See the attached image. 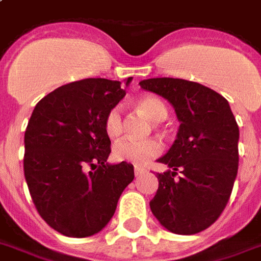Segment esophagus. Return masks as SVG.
Masks as SVG:
<instances>
[{
	"label": "esophagus",
	"mask_w": 261,
	"mask_h": 261,
	"mask_svg": "<svg viewBox=\"0 0 261 261\" xmlns=\"http://www.w3.org/2000/svg\"><path fill=\"white\" fill-rule=\"evenodd\" d=\"M142 173H144V169H142V167H136V169H134V174H136V177L141 175Z\"/></svg>",
	"instance_id": "obj_1"
}]
</instances>
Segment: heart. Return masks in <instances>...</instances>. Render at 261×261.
I'll return each instance as SVG.
<instances>
[{
    "instance_id": "b5f03b06",
    "label": "heart",
    "mask_w": 261,
    "mask_h": 261,
    "mask_svg": "<svg viewBox=\"0 0 261 261\" xmlns=\"http://www.w3.org/2000/svg\"><path fill=\"white\" fill-rule=\"evenodd\" d=\"M136 108L150 121L165 120L167 116V108L159 98L153 95H142L136 101ZM103 127L108 137L117 138L123 131V120L120 111L113 108L108 112L103 120ZM162 152V144L155 138L134 141L123 140L117 142L113 148V158L117 162H127L131 165L144 166L152 158Z\"/></svg>"
}]
</instances>
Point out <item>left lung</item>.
Segmentation results:
<instances>
[{"mask_svg":"<svg viewBox=\"0 0 261 261\" xmlns=\"http://www.w3.org/2000/svg\"><path fill=\"white\" fill-rule=\"evenodd\" d=\"M140 86L167 99L179 121L173 145L158 159L171 170L156 175L150 210L170 232H200L219 219L237 178V120L228 101L199 83L158 77ZM177 169L183 175L174 179Z\"/></svg>","mask_w":261,"mask_h":261,"instance_id":"obj_1","label":"left lung"}]
</instances>
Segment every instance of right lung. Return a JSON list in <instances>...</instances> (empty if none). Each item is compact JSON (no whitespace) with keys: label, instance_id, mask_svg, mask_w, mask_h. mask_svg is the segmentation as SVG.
Returning <instances> with one entry per match:
<instances>
[{"label":"right lung","instance_id":"add662e5","mask_svg":"<svg viewBox=\"0 0 261 261\" xmlns=\"http://www.w3.org/2000/svg\"><path fill=\"white\" fill-rule=\"evenodd\" d=\"M131 80L69 83L33 111L24 133V177L40 216L62 235L86 238L105 228L134 179L131 163L106 162L111 140L103 127Z\"/></svg>","mask_w":261,"mask_h":261}]
</instances>
